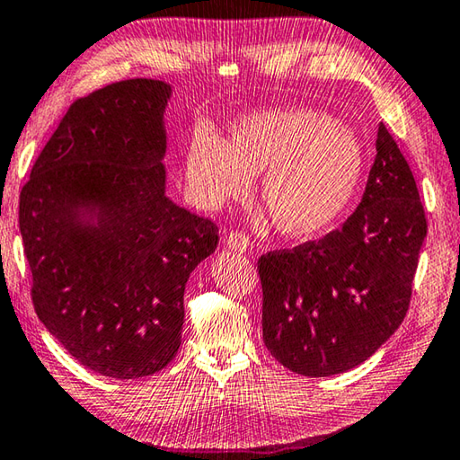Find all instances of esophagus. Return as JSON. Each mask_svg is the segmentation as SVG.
Masks as SVG:
<instances>
[{"instance_id":"1","label":"esophagus","mask_w":460,"mask_h":460,"mask_svg":"<svg viewBox=\"0 0 460 460\" xmlns=\"http://www.w3.org/2000/svg\"><path fill=\"white\" fill-rule=\"evenodd\" d=\"M249 245H252V239H249V237L245 235V233H241V231L229 233L227 247L233 249V252H241V253H243Z\"/></svg>"}]
</instances>
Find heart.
Wrapping results in <instances>:
<instances>
[{
  "mask_svg": "<svg viewBox=\"0 0 460 460\" xmlns=\"http://www.w3.org/2000/svg\"><path fill=\"white\" fill-rule=\"evenodd\" d=\"M365 166L355 131L306 107L266 109L229 126L225 139L192 131L184 154V182L205 211H219L252 190L260 194L276 229L308 239L334 227L351 208Z\"/></svg>",
  "mask_w": 460,
  "mask_h": 460,
  "instance_id": "heart-1",
  "label": "heart"
}]
</instances>
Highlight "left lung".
I'll list each match as a JSON object with an SVG mask.
<instances>
[{"label": "left lung", "mask_w": 460, "mask_h": 460, "mask_svg": "<svg viewBox=\"0 0 460 460\" xmlns=\"http://www.w3.org/2000/svg\"><path fill=\"white\" fill-rule=\"evenodd\" d=\"M376 150L363 199L341 229L258 261L263 342L300 376L357 367L408 313L426 215L414 174L384 123Z\"/></svg>", "instance_id": "1"}]
</instances>
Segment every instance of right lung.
Segmentation results:
<instances>
[{"label":"right lung","instance_id":"add662e5","mask_svg":"<svg viewBox=\"0 0 460 460\" xmlns=\"http://www.w3.org/2000/svg\"><path fill=\"white\" fill-rule=\"evenodd\" d=\"M170 93L128 79L76 99L20 192L36 314L76 361L113 379L174 359L186 282L219 243L211 219L164 192Z\"/></svg>","mask_w":460,"mask_h":460}]
</instances>
